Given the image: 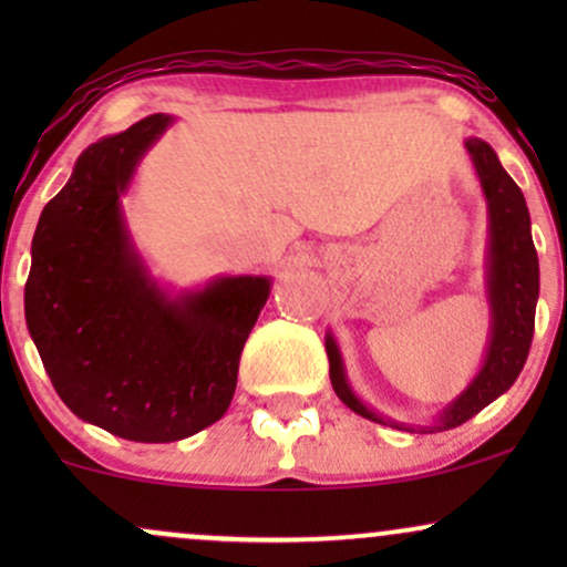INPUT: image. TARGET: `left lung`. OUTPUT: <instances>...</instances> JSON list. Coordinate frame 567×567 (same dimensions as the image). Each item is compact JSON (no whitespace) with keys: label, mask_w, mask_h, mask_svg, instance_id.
<instances>
[{"label":"left lung","mask_w":567,"mask_h":567,"mask_svg":"<svg viewBox=\"0 0 567 567\" xmlns=\"http://www.w3.org/2000/svg\"><path fill=\"white\" fill-rule=\"evenodd\" d=\"M474 175L483 188L487 207V247H485V298L491 311L487 324V343L474 379L466 383L464 392L453 396L447 405L432 415L426 424H408V421L389 419L362 402V396L351 389L347 365H343L341 347L336 336H324V351L330 360V383L338 400L362 419L375 424L402 429V432H445L461 426L477 415L480 410L509 392L517 381L519 370L528 360L533 324H536L538 303V256L530 237V213L523 192L514 184L512 175L504 171L498 154L483 138H466Z\"/></svg>","instance_id":"obj_1"}]
</instances>
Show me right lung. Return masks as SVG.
<instances>
[{"label": "right lung", "mask_w": 567, "mask_h": 567, "mask_svg": "<svg viewBox=\"0 0 567 567\" xmlns=\"http://www.w3.org/2000/svg\"><path fill=\"white\" fill-rule=\"evenodd\" d=\"M173 122L152 114L76 157L39 216L23 296L58 396L76 419L133 442H175L216 424L271 292L266 275L175 290L143 261L122 197Z\"/></svg>", "instance_id": "1"}]
</instances>
